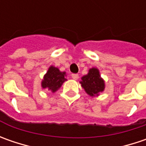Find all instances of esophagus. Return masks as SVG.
Masks as SVG:
<instances>
[{"label": "esophagus", "instance_id": "1", "mask_svg": "<svg viewBox=\"0 0 146 146\" xmlns=\"http://www.w3.org/2000/svg\"><path fill=\"white\" fill-rule=\"evenodd\" d=\"M71 78L73 79V80H78L79 79V75L78 74H72L71 75Z\"/></svg>", "mask_w": 146, "mask_h": 146}]
</instances>
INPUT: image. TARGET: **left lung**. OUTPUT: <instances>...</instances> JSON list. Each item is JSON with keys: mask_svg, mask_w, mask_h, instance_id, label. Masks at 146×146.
Wrapping results in <instances>:
<instances>
[{"mask_svg": "<svg viewBox=\"0 0 146 146\" xmlns=\"http://www.w3.org/2000/svg\"><path fill=\"white\" fill-rule=\"evenodd\" d=\"M80 83L85 93L90 97H98L106 88L105 80L101 77L100 71L97 67L90 68L87 75L82 76Z\"/></svg>", "mask_w": 146, "mask_h": 146, "instance_id": "1", "label": "left lung"}]
</instances>
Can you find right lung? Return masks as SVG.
Here are the masks:
<instances>
[{
	"mask_svg": "<svg viewBox=\"0 0 146 146\" xmlns=\"http://www.w3.org/2000/svg\"><path fill=\"white\" fill-rule=\"evenodd\" d=\"M65 71H61L58 67L50 66L41 81L42 88H47L52 93H55L62 87L66 80Z\"/></svg>",
	"mask_w": 146,
	"mask_h": 146,
	"instance_id": "add662e5",
	"label": "right lung"
}]
</instances>
